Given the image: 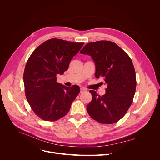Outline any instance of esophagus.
Returning a JSON list of instances; mask_svg holds the SVG:
<instances>
[{"mask_svg": "<svg viewBox=\"0 0 160 160\" xmlns=\"http://www.w3.org/2000/svg\"><path fill=\"white\" fill-rule=\"evenodd\" d=\"M86 91V89L85 88H80V93H83V92Z\"/></svg>", "mask_w": 160, "mask_h": 160, "instance_id": "esophagus-1", "label": "esophagus"}]
</instances>
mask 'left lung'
I'll return each instance as SVG.
<instances>
[{
    "label": "left lung",
    "mask_w": 160,
    "mask_h": 160,
    "mask_svg": "<svg viewBox=\"0 0 160 160\" xmlns=\"http://www.w3.org/2000/svg\"><path fill=\"white\" fill-rule=\"evenodd\" d=\"M80 52L91 56L95 63L96 78L103 79L107 86L102 96L89 91L92 100L87 106L89 115L102 124L117 122L128 111L136 92V72L130 58L109 41L89 43Z\"/></svg>",
    "instance_id": "8db88e82"
}]
</instances>
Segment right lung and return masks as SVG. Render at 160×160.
I'll list each match as a JSON object with an SVG mask.
<instances>
[{
    "instance_id": "obj_1",
    "label": "right lung",
    "mask_w": 160,
    "mask_h": 160,
    "mask_svg": "<svg viewBox=\"0 0 160 160\" xmlns=\"http://www.w3.org/2000/svg\"><path fill=\"white\" fill-rule=\"evenodd\" d=\"M83 44L50 39L30 56L23 75L25 95L32 110L41 119L54 121L62 118L80 93L77 85L68 88L58 83L56 75L68 69Z\"/></svg>"
}]
</instances>
